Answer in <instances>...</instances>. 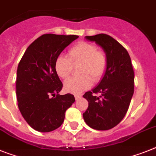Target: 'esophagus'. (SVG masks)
Returning <instances> with one entry per match:
<instances>
[{
	"instance_id": "esophagus-1",
	"label": "esophagus",
	"mask_w": 156,
	"mask_h": 156,
	"mask_svg": "<svg viewBox=\"0 0 156 156\" xmlns=\"http://www.w3.org/2000/svg\"><path fill=\"white\" fill-rule=\"evenodd\" d=\"M74 98H75L76 100H78L79 98H82V95H81V94H76L75 96H74Z\"/></svg>"
}]
</instances>
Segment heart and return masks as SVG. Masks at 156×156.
Returning a JSON list of instances; mask_svg holds the SVG:
<instances>
[{
    "label": "heart",
    "instance_id": "obj_1",
    "mask_svg": "<svg viewBox=\"0 0 156 156\" xmlns=\"http://www.w3.org/2000/svg\"><path fill=\"white\" fill-rule=\"evenodd\" d=\"M69 58L59 56L55 60V69L60 78L69 77L73 65H80L78 77L68 78L64 82V88L69 93L79 94L92 86V79L97 82L100 81L105 73L108 65L106 55L98 51L94 44L88 42H79L68 51Z\"/></svg>",
    "mask_w": 156,
    "mask_h": 156
}]
</instances>
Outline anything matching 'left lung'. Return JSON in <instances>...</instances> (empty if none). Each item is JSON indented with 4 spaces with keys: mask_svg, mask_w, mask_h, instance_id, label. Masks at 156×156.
Segmentation results:
<instances>
[{
    "mask_svg": "<svg viewBox=\"0 0 156 156\" xmlns=\"http://www.w3.org/2000/svg\"><path fill=\"white\" fill-rule=\"evenodd\" d=\"M102 48L108 65L99 84L83 95L89 106L83 113L86 125L96 130H108L118 125L129 109L134 93V71L129 53L106 34L86 36ZM100 94L95 96L94 93Z\"/></svg>",
    "mask_w": 156,
    "mask_h": 156,
    "instance_id": "1",
    "label": "left lung"
}]
</instances>
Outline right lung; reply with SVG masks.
<instances>
[{"instance_id": "obj_1", "label": "right lung", "mask_w": 156, "mask_h": 156, "mask_svg": "<svg viewBox=\"0 0 156 156\" xmlns=\"http://www.w3.org/2000/svg\"><path fill=\"white\" fill-rule=\"evenodd\" d=\"M78 36L44 34L27 48L16 72L18 107L26 122L35 130L48 133L61 126L65 112L74 102L62 88L55 69L61 52Z\"/></svg>"}]
</instances>
